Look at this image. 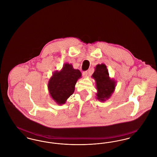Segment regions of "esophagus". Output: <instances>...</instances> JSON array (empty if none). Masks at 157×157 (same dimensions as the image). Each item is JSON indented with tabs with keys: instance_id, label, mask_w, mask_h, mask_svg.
<instances>
[{
	"instance_id": "34e87169",
	"label": "esophagus",
	"mask_w": 157,
	"mask_h": 157,
	"mask_svg": "<svg viewBox=\"0 0 157 157\" xmlns=\"http://www.w3.org/2000/svg\"><path fill=\"white\" fill-rule=\"evenodd\" d=\"M82 75L83 76V77H86L88 76V72L87 71H85L82 73Z\"/></svg>"
}]
</instances>
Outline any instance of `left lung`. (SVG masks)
I'll return each mask as SVG.
<instances>
[{
  "label": "left lung",
  "mask_w": 157,
  "mask_h": 157,
  "mask_svg": "<svg viewBox=\"0 0 157 157\" xmlns=\"http://www.w3.org/2000/svg\"><path fill=\"white\" fill-rule=\"evenodd\" d=\"M95 79L97 92L96 98L101 102H105L111 97L117 86L116 81L109 76L108 70L104 63L98 64L92 75Z\"/></svg>",
  "instance_id": "1"
}]
</instances>
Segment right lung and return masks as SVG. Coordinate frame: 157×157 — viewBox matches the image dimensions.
<instances>
[{
    "mask_svg": "<svg viewBox=\"0 0 157 157\" xmlns=\"http://www.w3.org/2000/svg\"><path fill=\"white\" fill-rule=\"evenodd\" d=\"M82 77L79 69H75L72 64L65 63L60 71L53 73L48 83L51 98L58 105L65 104L75 91L77 81Z\"/></svg>",
    "mask_w": 157,
    "mask_h": 157,
    "instance_id": "right-lung-1",
    "label": "right lung"
}]
</instances>
